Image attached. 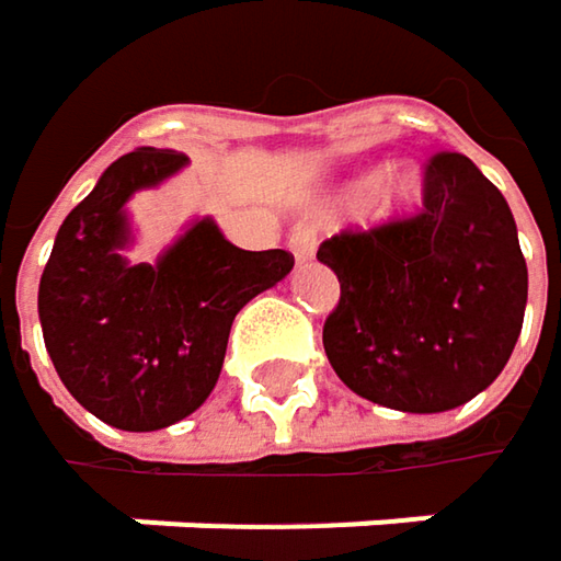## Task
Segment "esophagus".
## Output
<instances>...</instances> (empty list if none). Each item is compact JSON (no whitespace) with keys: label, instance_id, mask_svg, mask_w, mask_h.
<instances>
[{"label":"esophagus","instance_id":"obj_1","mask_svg":"<svg viewBox=\"0 0 561 561\" xmlns=\"http://www.w3.org/2000/svg\"><path fill=\"white\" fill-rule=\"evenodd\" d=\"M287 249L294 252L297 264H306V261H312V255H316V236L309 229H294L290 239H287Z\"/></svg>","mask_w":561,"mask_h":561}]
</instances>
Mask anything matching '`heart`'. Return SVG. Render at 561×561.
I'll return each instance as SVG.
<instances>
[{"label":"heart","instance_id":"1","mask_svg":"<svg viewBox=\"0 0 561 561\" xmlns=\"http://www.w3.org/2000/svg\"><path fill=\"white\" fill-rule=\"evenodd\" d=\"M364 187V181H357V184H351L347 187V194H357ZM419 194V179L412 175V172H402V169H392V172H386L377 184V191H374V201H377V207H380L382 214H392V210H399L405 201H412Z\"/></svg>","mask_w":561,"mask_h":561}]
</instances>
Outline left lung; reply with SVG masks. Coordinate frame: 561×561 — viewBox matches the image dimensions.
<instances>
[{
    "label": "left lung",
    "instance_id": "left-lung-1",
    "mask_svg": "<svg viewBox=\"0 0 561 561\" xmlns=\"http://www.w3.org/2000/svg\"><path fill=\"white\" fill-rule=\"evenodd\" d=\"M339 274L322 344L357 396L447 412L499 377L527 306V261L507 201L462 152H434L421 210L325 239Z\"/></svg>",
    "mask_w": 561,
    "mask_h": 561
}]
</instances>
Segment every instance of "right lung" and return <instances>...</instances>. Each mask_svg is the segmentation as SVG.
<instances>
[{
    "label": "right lung",
    "mask_w": 561,
    "mask_h": 561,
    "mask_svg": "<svg viewBox=\"0 0 561 561\" xmlns=\"http://www.w3.org/2000/svg\"><path fill=\"white\" fill-rule=\"evenodd\" d=\"M181 165V152L152 146L107 165L62 220L41 274L37 312L62 386L121 431H159L201 409L236 312L294 267L284 249H236L210 220L191 226L159 264L121 259L127 197Z\"/></svg>",
    "instance_id": "obj_1"
}]
</instances>
